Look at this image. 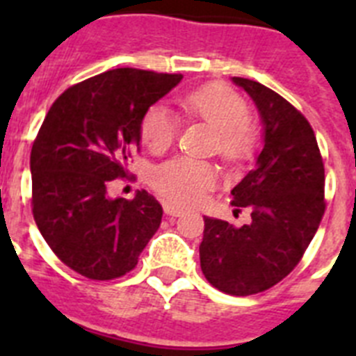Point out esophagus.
<instances>
[{"label": "esophagus", "mask_w": 356, "mask_h": 356, "mask_svg": "<svg viewBox=\"0 0 356 356\" xmlns=\"http://www.w3.org/2000/svg\"><path fill=\"white\" fill-rule=\"evenodd\" d=\"M163 212L168 213L169 217H180L184 213V210L178 209V207H172V205H165L163 207Z\"/></svg>", "instance_id": "esophagus-1"}]
</instances>
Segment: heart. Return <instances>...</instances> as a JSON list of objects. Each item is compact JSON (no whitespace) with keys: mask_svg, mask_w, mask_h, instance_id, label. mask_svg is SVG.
<instances>
[{"mask_svg":"<svg viewBox=\"0 0 356 356\" xmlns=\"http://www.w3.org/2000/svg\"><path fill=\"white\" fill-rule=\"evenodd\" d=\"M181 108L217 131V149L235 162L250 151L253 137L248 128L250 110L242 97L222 85H207L180 99ZM180 121L169 106L153 105L140 122V135L151 151L162 153L175 143ZM217 171L201 160L175 159L162 163L153 175V185L176 205H194L216 185Z\"/></svg>","mask_w":356,"mask_h":356,"instance_id":"1","label":"heart"}]
</instances>
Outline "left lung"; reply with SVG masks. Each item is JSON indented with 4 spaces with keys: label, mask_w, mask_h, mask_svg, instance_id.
I'll return each mask as SVG.
<instances>
[{
    "label": "left lung",
    "mask_w": 356,
    "mask_h": 356,
    "mask_svg": "<svg viewBox=\"0 0 356 356\" xmlns=\"http://www.w3.org/2000/svg\"><path fill=\"white\" fill-rule=\"evenodd\" d=\"M253 99L262 122L254 168L232 188V205L251 210L234 226L205 217L201 271L226 294L271 289L298 266L325 213V165L307 119L259 81L232 78Z\"/></svg>",
    "instance_id": "1"
}]
</instances>
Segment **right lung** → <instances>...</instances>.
<instances>
[{
    "label": "right lung",
    "instance_id": "1",
    "mask_svg": "<svg viewBox=\"0 0 356 356\" xmlns=\"http://www.w3.org/2000/svg\"><path fill=\"white\" fill-rule=\"evenodd\" d=\"M181 74L122 67L62 94L44 119L30 156L31 205L44 241L72 271L112 280L131 271L162 221L146 191L112 197L140 144V122Z\"/></svg>",
    "mask_w": 356,
    "mask_h": 356
}]
</instances>
